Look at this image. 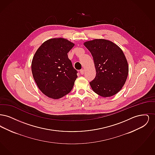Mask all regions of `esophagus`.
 Here are the masks:
<instances>
[{"instance_id": "esophagus-1", "label": "esophagus", "mask_w": 155, "mask_h": 155, "mask_svg": "<svg viewBox=\"0 0 155 155\" xmlns=\"http://www.w3.org/2000/svg\"><path fill=\"white\" fill-rule=\"evenodd\" d=\"M84 72H85V71H84V69H81V70H80V73H81L82 75L84 74Z\"/></svg>"}]
</instances>
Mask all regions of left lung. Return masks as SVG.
I'll list each match as a JSON object with an SVG mask.
<instances>
[{
  "mask_svg": "<svg viewBox=\"0 0 155 155\" xmlns=\"http://www.w3.org/2000/svg\"><path fill=\"white\" fill-rule=\"evenodd\" d=\"M93 57L96 77L89 82L92 90L102 97L116 95L125 84L128 66L125 55L110 41L94 39L84 44Z\"/></svg>",
  "mask_w": 155,
  "mask_h": 155,
  "instance_id": "8db88e82",
  "label": "left lung"
}]
</instances>
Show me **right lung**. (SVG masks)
<instances>
[{
	"mask_svg": "<svg viewBox=\"0 0 155 155\" xmlns=\"http://www.w3.org/2000/svg\"><path fill=\"white\" fill-rule=\"evenodd\" d=\"M74 44L64 38L51 39L41 45L31 64L34 79L41 91L52 99L71 92L77 78L67 53Z\"/></svg>",
	"mask_w": 155,
	"mask_h": 155,
	"instance_id": "1",
	"label": "right lung"
}]
</instances>
